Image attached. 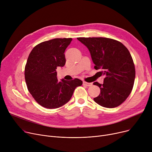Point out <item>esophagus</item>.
<instances>
[{"label": "esophagus", "mask_w": 152, "mask_h": 152, "mask_svg": "<svg viewBox=\"0 0 152 152\" xmlns=\"http://www.w3.org/2000/svg\"><path fill=\"white\" fill-rule=\"evenodd\" d=\"M83 84L85 85V86H86L89 87V86H91L92 85V83H87V82L84 81V82H83Z\"/></svg>", "instance_id": "34e87169"}]
</instances>
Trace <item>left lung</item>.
<instances>
[{"mask_svg": "<svg viewBox=\"0 0 152 152\" xmlns=\"http://www.w3.org/2000/svg\"><path fill=\"white\" fill-rule=\"evenodd\" d=\"M89 50L95 69L105 76L100 94L94 100L105 108L120 105L128 97L134 83V64L128 49L120 42L106 37H77Z\"/></svg>", "mask_w": 152, "mask_h": 152, "instance_id": "1", "label": "left lung"}]
</instances>
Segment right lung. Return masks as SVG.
<instances>
[{
    "label": "right lung",
    "mask_w": 152,
    "mask_h": 152,
    "mask_svg": "<svg viewBox=\"0 0 152 152\" xmlns=\"http://www.w3.org/2000/svg\"><path fill=\"white\" fill-rule=\"evenodd\" d=\"M71 38H56L42 42L31 52L25 69L28 89L43 107L59 108L69 101L76 87L83 84L79 79L58 81L56 69L65 65V52Z\"/></svg>",
    "instance_id": "right-lung-1"
}]
</instances>
